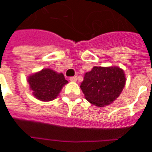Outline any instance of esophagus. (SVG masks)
I'll use <instances>...</instances> for the list:
<instances>
[{
	"instance_id": "obj_1",
	"label": "esophagus",
	"mask_w": 152,
	"mask_h": 152,
	"mask_svg": "<svg viewBox=\"0 0 152 152\" xmlns=\"http://www.w3.org/2000/svg\"><path fill=\"white\" fill-rule=\"evenodd\" d=\"M70 80L72 81V82H76V80H77V76H72V77H71Z\"/></svg>"
}]
</instances>
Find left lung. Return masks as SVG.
Here are the masks:
<instances>
[{
    "mask_svg": "<svg viewBox=\"0 0 152 152\" xmlns=\"http://www.w3.org/2000/svg\"><path fill=\"white\" fill-rule=\"evenodd\" d=\"M125 75L117 66H94L85 74L80 89L87 101L97 107L110 105L125 86Z\"/></svg>",
    "mask_w": 152,
    "mask_h": 152,
    "instance_id": "obj_1",
    "label": "left lung"
}]
</instances>
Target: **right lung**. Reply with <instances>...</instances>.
Wrapping results in <instances>:
<instances>
[{
  "label": "right lung",
  "instance_id": "obj_1",
  "mask_svg": "<svg viewBox=\"0 0 152 152\" xmlns=\"http://www.w3.org/2000/svg\"><path fill=\"white\" fill-rule=\"evenodd\" d=\"M28 82L33 95L44 102L56 99L67 80L63 73H58L50 68H44L40 72L28 76Z\"/></svg>",
  "mask_w": 152,
  "mask_h": 152
}]
</instances>
